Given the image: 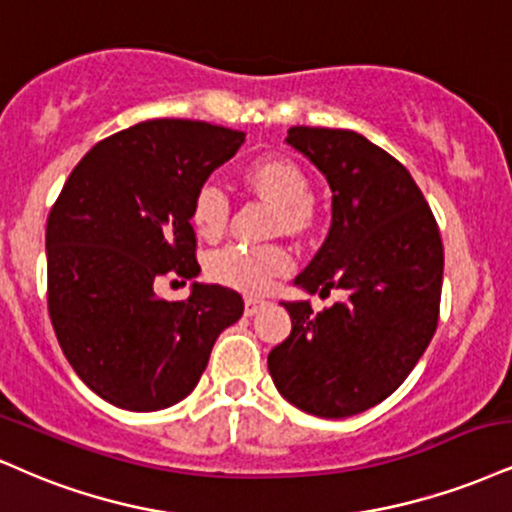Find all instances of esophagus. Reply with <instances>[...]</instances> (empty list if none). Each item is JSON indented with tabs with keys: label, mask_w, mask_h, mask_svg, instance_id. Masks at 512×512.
Listing matches in <instances>:
<instances>
[{
	"label": "esophagus",
	"mask_w": 512,
	"mask_h": 512,
	"mask_svg": "<svg viewBox=\"0 0 512 512\" xmlns=\"http://www.w3.org/2000/svg\"><path fill=\"white\" fill-rule=\"evenodd\" d=\"M262 305H264L262 298H255V295H248V298H245V317L257 315V310H260Z\"/></svg>",
	"instance_id": "obj_1"
}]
</instances>
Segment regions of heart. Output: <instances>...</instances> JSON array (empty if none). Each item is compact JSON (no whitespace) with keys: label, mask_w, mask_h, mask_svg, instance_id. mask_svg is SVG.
Instances as JSON below:
<instances>
[{"label":"heart","mask_w":512,"mask_h":512,"mask_svg":"<svg viewBox=\"0 0 512 512\" xmlns=\"http://www.w3.org/2000/svg\"><path fill=\"white\" fill-rule=\"evenodd\" d=\"M248 183L257 193L279 207V226L286 231H300L307 224V207L312 193L307 176L291 159L269 157L250 164ZM231 217V200L217 181H205L193 197L190 221L202 238H217ZM293 267L291 252L281 245H226L207 257V276L221 286L243 293L269 291Z\"/></svg>","instance_id":"heart-1"}]
</instances>
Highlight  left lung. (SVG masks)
Listing matches in <instances>:
<instances>
[{
    "mask_svg": "<svg viewBox=\"0 0 512 512\" xmlns=\"http://www.w3.org/2000/svg\"><path fill=\"white\" fill-rule=\"evenodd\" d=\"M288 145L329 181L331 229L295 283L346 303H283L291 336L267 357L276 389L317 417H350L389 398L439 324L443 243L410 171L343 128L293 126Z\"/></svg>",
    "mask_w": 512,
    "mask_h": 512,
    "instance_id": "1",
    "label": "left lung"
}]
</instances>
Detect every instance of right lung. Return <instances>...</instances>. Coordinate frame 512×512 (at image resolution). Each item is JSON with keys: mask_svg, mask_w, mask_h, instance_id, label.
<instances>
[{"mask_svg": "<svg viewBox=\"0 0 512 512\" xmlns=\"http://www.w3.org/2000/svg\"><path fill=\"white\" fill-rule=\"evenodd\" d=\"M245 133L155 119L104 138L76 164L47 217V307L66 360L97 396L133 412L195 389L243 298L193 283L166 300L157 283L200 274L190 207Z\"/></svg>", "mask_w": 512, "mask_h": 512, "instance_id": "obj_1", "label": "right lung"}]
</instances>
